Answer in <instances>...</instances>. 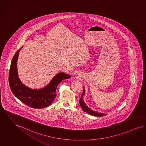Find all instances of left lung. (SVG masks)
I'll use <instances>...</instances> for the list:
<instances>
[{
  "mask_svg": "<svg viewBox=\"0 0 146 146\" xmlns=\"http://www.w3.org/2000/svg\"><path fill=\"white\" fill-rule=\"evenodd\" d=\"M84 89L83 88V93L82 95L81 96V98L80 100V104L81 106V108L83 109V110L84 112H86V113H88L91 115H93V116H98V117H101V116H106L107 115V114L106 113H97L95 111H92L91 110L90 108H88L86 105L85 104V103L84 102L83 100V96L84 94Z\"/></svg>",
  "mask_w": 146,
  "mask_h": 146,
  "instance_id": "obj_1",
  "label": "left lung"
}]
</instances>
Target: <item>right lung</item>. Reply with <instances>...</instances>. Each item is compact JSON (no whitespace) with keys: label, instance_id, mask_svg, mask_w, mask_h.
<instances>
[{"label":"right lung","instance_id":"right-lung-1","mask_svg":"<svg viewBox=\"0 0 146 146\" xmlns=\"http://www.w3.org/2000/svg\"><path fill=\"white\" fill-rule=\"evenodd\" d=\"M21 48L17 51L11 61L9 82L11 91L22 102L33 108H45L51 104L56 96V89L62 80L70 78V75L60 72L55 76L48 86L39 90H33L20 81L17 70V60Z\"/></svg>","mask_w":146,"mask_h":146}]
</instances>
